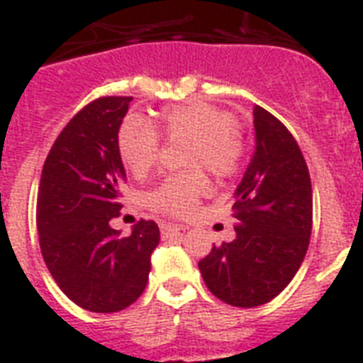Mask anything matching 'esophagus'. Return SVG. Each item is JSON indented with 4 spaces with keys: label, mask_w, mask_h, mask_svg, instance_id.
<instances>
[{
    "label": "esophagus",
    "mask_w": 363,
    "mask_h": 363,
    "mask_svg": "<svg viewBox=\"0 0 363 363\" xmlns=\"http://www.w3.org/2000/svg\"><path fill=\"white\" fill-rule=\"evenodd\" d=\"M181 229H182V225H179V223H169V222H162L160 223V231H162V237H164V238L172 237V235L179 233Z\"/></svg>",
    "instance_id": "esophagus-1"
}]
</instances>
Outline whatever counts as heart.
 Returning <instances> with one entry per match:
<instances>
[{
    "mask_svg": "<svg viewBox=\"0 0 363 363\" xmlns=\"http://www.w3.org/2000/svg\"><path fill=\"white\" fill-rule=\"evenodd\" d=\"M167 140H190L186 164L203 166L218 177L231 175L242 156V141L231 115L205 102L173 106L160 117ZM121 160L135 177H145L160 156V135L145 119L128 117L117 138ZM207 177L201 172L172 175L147 194V205L167 216H190L199 197L207 190Z\"/></svg>",
    "mask_w": 363,
    "mask_h": 363,
    "instance_id": "heart-1",
    "label": "heart"
}]
</instances>
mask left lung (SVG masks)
I'll use <instances>...</instances> for the list:
<instances>
[{
  "instance_id": "left-lung-1",
  "label": "left lung",
  "mask_w": 363,
  "mask_h": 363,
  "mask_svg": "<svg viewBox=\"0 0 363 363\" xmlns=\"http://www.w3.org/2000/svg\"><path fill=\"white\" fill-rule=\"evenodd\" d=\"M255 151L235 190L238 225L233 242L199 261L203 281L235 308L276 298L304 261L313 223V196L304 156L281 121L253 108Z\"/></svg>"
}]
</instances>
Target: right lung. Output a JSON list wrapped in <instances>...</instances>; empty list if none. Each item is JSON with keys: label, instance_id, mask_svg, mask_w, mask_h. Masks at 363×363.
Wrapping results in <instances>:
<instances>
[{"label": "right lung", "instance_id": "add662e5", "mask_svg": "<svg viewBox=\"0 0 363 363\" xmlns=\"http://www.w3.org/2000/svg\"><path fill=\"white\" fill-rule=\"evenodd\" d=\"M130 100L102 96L78 111L50 149L38 184L44 263L74 304L95 313H115L140 298L160 242L152 220H140L130 237L110 225L123 207L126 173L117 138Z\"/></svg>", "mask_w": 363, "mask_h": 363}]
</instances>
